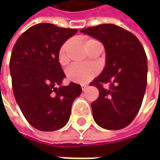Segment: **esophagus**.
<instances>
[{
  "mask_svg": "<svg viewBox=\"0 0 160 160\" xmlns=\"http://www.w3.org/2000/svg\"><path fill=\"white\" fill-rule=\"evenodd\" d=\"M87 87H88L87 84H81V89H82V91H85V90L87 89Z\"/></svg>",
  "mask_w": 160,
  "mask_h": 160,
  "instance_id": "1",
  "label": "esophagus"
}]
</instances>
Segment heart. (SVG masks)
<instances>
[{"label": "heart", "instance_id": "b5f03b06", "mask_svg": "<svg viewBox=\"0 0 160 160\" xmlns=\"http://www.w3.org/2000/svg\"><path fill=\"white\" fill-rule=\"evenodd\" d=\"M94 42H97L94 40H88L85 42V46H89ZM69 45V42H66L59 50L58 60L61 64H65L68 60L67 50ZM98 73V68L95 65H87V64H73L67 69V77L70 81L76 83H87L92 80Z\"/></svg>", "mask_w": 160, "mask_h": 160}]
</instances>
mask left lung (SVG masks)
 <instances>
[{"label": "left lung", "mask_w": 160, "mask_h": 160, "mask_svg": "<svg viewBox=\"0 0 160 160\" xmlns=\"http://www.w3.org/2000/svg\"><path fill=\"white\" fill-rule=\"evenodd\" d=\"M81 33L98 40L105 47L106 66L90 85L99 90L92 103L96 124L107 130L127 127L136 117L144 99L147 57L139 40L114 24H102L82 28ZM111 82L105 89L102 83Z\"/></svg>", "instance_id": "8db88e82"}]
</instances>
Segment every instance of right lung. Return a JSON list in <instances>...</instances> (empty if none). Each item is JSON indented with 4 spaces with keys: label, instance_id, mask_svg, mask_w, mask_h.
I'll return each instance as SVG.
<instances>
[{
    "label": "right lung",
    "instance_id": "1",
    "mask_svg": "<svg viewBox=\"0 0 160 160\" xmlns=\"http://www.w3.org/2000/svg\"><path fill=\"white\" fill-rule=\"evenodd\" d=\"M77 32L76 28L37 24L18 38L13 48L10 73L14 95L26 119L37 130L63 128L73 101L81 93L80 84L61 85L66 75L58 61L61 46Z\"/></svg>",
    "mask_w": 160,
    "mask_h": 160
}]
</instances>
